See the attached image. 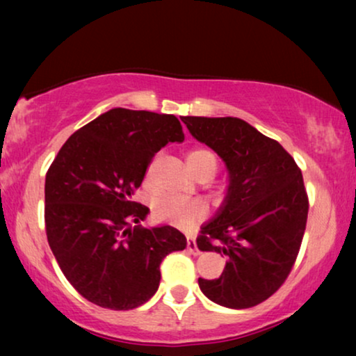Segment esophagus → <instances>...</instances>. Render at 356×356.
Masks as SVG:
<instances>
[{"instance_id": "1", "label": "esophagus", "mask_w": 356, "mask_h": 356, "mask_svg": "<svg viewBox=\"0 0 356 356\" xmlns=\"http://www.w3.org/2000/svg\"><path fill=\"white\" fill-rule=\"evenodd\" d=\"M186 248H188V251L191 252V254H194V256H197L199 252H201V251L197 250V245H196V238H194V236H188Z\"/></svg>"}]
</instances>
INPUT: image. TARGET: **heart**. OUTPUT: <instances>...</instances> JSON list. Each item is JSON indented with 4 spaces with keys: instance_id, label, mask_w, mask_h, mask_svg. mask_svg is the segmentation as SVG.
Instances as JSON below:
<instances>
[{
    "instance_id": "1",
    "label": "heart",
    "mask_w": 356,
    "mask_h": 356,
    "mask_svg": "<svg viewBox=\"0 0 356 356\" xmlns=\"http://www.w3.org/2000/svg\"><path fill=\"white\" fill-rule=\"evenodd\" d=\"M188 168L196 178H212L218 168L217 154L209 149H196L188 154ZM206 213V207L197 201L178 196L160 197L154 206V216L159 220L173 223V225L186 228L197 220H201Z\"/></svg>"
}]
</instances>
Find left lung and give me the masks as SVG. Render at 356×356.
Wrapping results in <instances>:
<instances>
[{
    "label": "left lung",
    "mask_w": 356,
    "mask_h": 356,
    "mask_svg": "<svg viewBox=\"0 0 356 356\" xmlns=\"http://www.w3.org/2000/svg\"><path fill=\"white\" fill-rule=\"evenodd\" d=\"M193 138L227 165L228 189L197 248L228 256L218 279H199L213 303L245 309L280 289L303 240L308 194L295 160L277 140L240 118L183 116Z\"/></svg>",
    "instance_id": "obj_1"
}]
</instances>
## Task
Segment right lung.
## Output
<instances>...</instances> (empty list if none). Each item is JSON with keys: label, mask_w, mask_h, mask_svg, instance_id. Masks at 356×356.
Returning <instances> with one entry per match:
<instances>
[{"label": "right lung", "mask_w": 356, "mask_h": 356, "mask_svg": "<svg viewBox=\"0 0 356 356\" xmlns=\"http://www.w3.org/2000/svg\"><path fill=\"white\" fill-rule=\"evenodd\" d=\"M183 139L175 115L113 108L77 129L48 168V245L90 303L116 311L144 305L159 289L163 257L186 248L177 228L139 225L149 207L131 201L154 155Z\"/></svg>", "instance_id": "obj_1"}]
</instances>
